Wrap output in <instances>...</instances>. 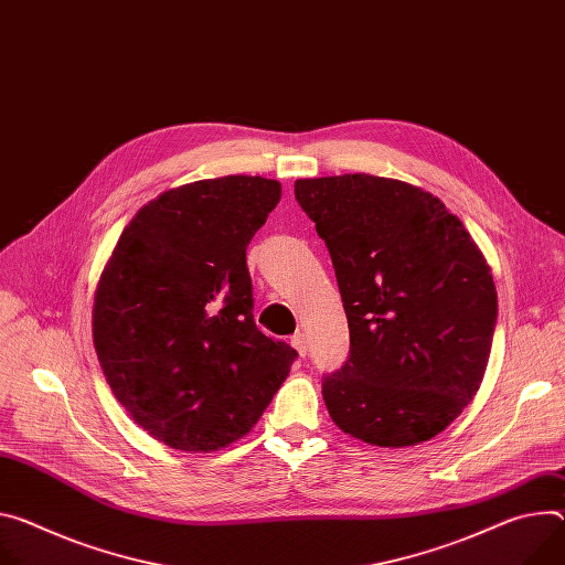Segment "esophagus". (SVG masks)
Segmentation results:
<instances>
[{
	"label": "esophagus",
	"mask_w": 565,
	"mask_h": 565,
	"mask_svg": "<svg viewBox=\"0 0 565 565\" xmlns=\"http://www.w3.org/2000/svg\"><path fill=\"white\" fill-rule=\"evenodd\" d=\"M290 344L295 347V351H297L301 358L306 355V351H309V340H306L303 333H295V335L290 338Z\"/></svg>",
	"instance_id": "esophagus-1"
}]
</instances>
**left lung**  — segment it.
Returning a JSON list of instances; mask_svg holds the SVG:
<instances>
[{
	"label": "left lung",
	"instance_id": "obj_1",
	"mask_svg": "<svg viewBox=\"0 0 565 565\" xmlns=\"http://www.w3.org/2000/svg\"><path fill=\"white\" fill-rule=\"evenodd\" d=\"M335 268L349 361L324 376L333 424L365 444L433 439L487 372L498 292L471 234L439 198L401 180L347 173L295 182Z\"/></svg>",
	"mask_w": 565,
	"mask_h": 565
}]
</instances>
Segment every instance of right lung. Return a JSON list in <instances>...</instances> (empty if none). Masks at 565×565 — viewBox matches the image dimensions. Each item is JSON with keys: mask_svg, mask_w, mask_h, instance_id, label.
Listing matches in <instances>:
<instances>
[{"mask_svg": "<svg viewBox=\"0 0 565 565\" xmlns=\"http://www.w3.org/2000/svg\"><path fill=\"white\" fill-rule=\"evenodd\" d=\"M281 184L225 175L164 191L135 214L100 273L92 338L132 422L178 450L252 430L297 351L252 318L245 249Z\"/></svg>", "mask_w": 565, "mask_h": 565, "instance_id": "1", "label": "right lung"}]
</instances>
